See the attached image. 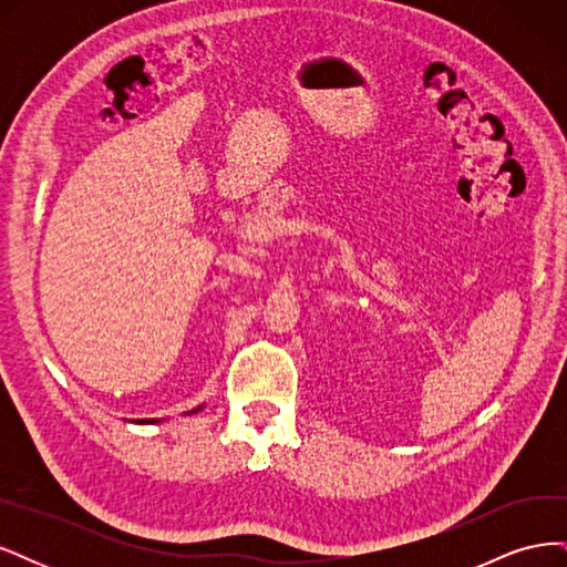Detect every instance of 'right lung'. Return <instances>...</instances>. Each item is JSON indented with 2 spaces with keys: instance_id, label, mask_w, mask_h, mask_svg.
Returning a JSON list of instances; mask_svg holds the SVG:
<instances>
[{
  "instance_id": "1",
  "label": "right lung",
  "mask_w": 567,
  "mask_h": 567,
  "mask_svg": "<svg viewBox=\"0 0 567 567\" xmlns=\"http://www.w3.org/2000/svg\"><path fill=\"white\" fill-rule=\"evenodd\" d=\"M198 409H203V406H198ZM198 409H194V411H198ZM136 423H156V419H151V421H136Z\"/></svg>"
}]
</instances>
